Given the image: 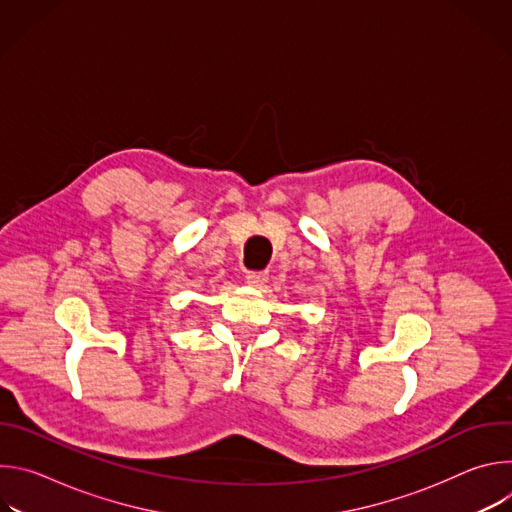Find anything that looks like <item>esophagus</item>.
<instances>
[{
  "label": "esophagus",
  "instance_id": "obj_1",
  "mask_svg": "<svg viewBox=\"0 0 512 512\" xmlns=\"http://www.w3.org/2000/svg\"><path fill=\"white\" fill-rule=\"evenodd\" d=\"M269 279V273L267 271H251L247 273V283L253 285V287H263Z\"/></svg>",
  "mask_w": 512,
  "mask_h": 512
}]
</instances>
